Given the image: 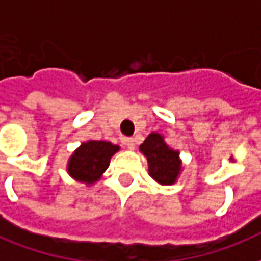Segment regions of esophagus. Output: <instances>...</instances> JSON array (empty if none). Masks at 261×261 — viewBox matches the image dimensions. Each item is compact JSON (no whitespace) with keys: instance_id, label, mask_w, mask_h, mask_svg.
<instances>
[{"instance_id":"34e87169","label":"esophagus","mask_w":261,"mask_h":261,"mask_svg":"<svg viewBox=\"0 0 261 261\" xmlns=\"http://www.w3.org/2000/svg\"><path fill=\"white\" fill-rule=\"evenodd\" d=\"M123 142L128 149H134V140L133 138H123Z\"/></svg>"}]
</instances>
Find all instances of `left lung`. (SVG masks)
<instances>
[{
  "mask_svg": "<svg viewBox=\"0 0 261 261\" xmlns=\"http://www.w3.org/2000/svg\"><path fill=\"white\" fill-rule=\"evenodd\" d=\"M140 152L147 158L148 175L161 186L175 185L183 170L180 152L169 147L165 136L152 131L140 145Z\"/></svg>",
  "mask_w": 261,
  "mask_h": 261,
  "instance_id": "obj_1",
  "label": "left lung"
}]
</instances>
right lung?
I'll list each match as a JSON object with an SVG mask.
<instances>
[{
    "label": "right lung",
    "mask_w": 261,
    "mask_h": 261,
    "mask_svg": "<svg viewBox=\"0 0 261 261\" xmlns=\"http://www.w3.org/2000/svg\"><path fill=\"white\" fill-rule=\"evenodd\" d=\"M120 147L109 141H85L71 153L67 162V173L74 180L89 187L102 179L114 153Z\"/></svg>",
    "instance_id": "1"
}]
</instances>
